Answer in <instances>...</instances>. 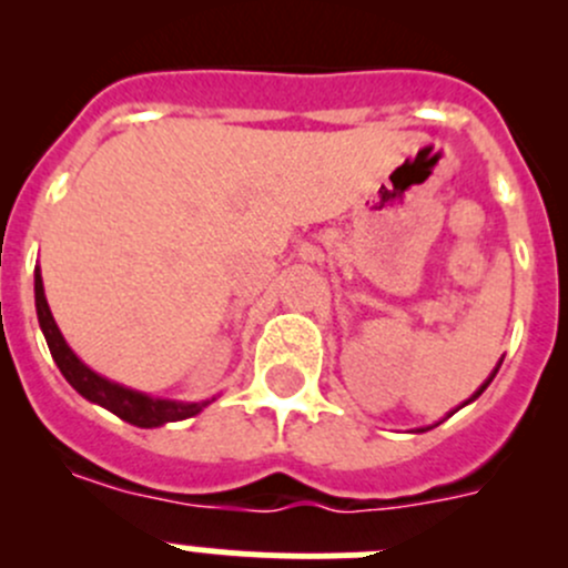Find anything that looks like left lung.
<instances>
[{"instance_id": "8db88e82", "label": "left lung", "mask_w": 568, "mask_h": 568, "mask_svg": "<svg viewBox=\"0 0 568 568\" xmlns=\"http://www.w3.org/2000/svg\"><path fill=\"white\" fill-rule=\"evenodd\" d=\"M497 368H500V363H497ZM497 368H495V371H491V376H489V379H486V382H484V385H480V387H478V390H475V393H473V398H469V400H475V398H478V395H480V393H484V390H486V387H489V382H491V379H495ZM469 400H464V404H469ZM420 432H426V428H420Z\"/></svg>"}]
</instances>
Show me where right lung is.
Wrapping results in <instances>:
<instances>
[{
	"instance_id": "add662e5",
	"label": "right lung",
	"mask_w": 568,
	"mask_h": 568,
	"mask_svg": "<svg viewBox=\"0 0 568 568\" xmlns=\"http://www.w3.org/2000/svg\"><path fill=\"white\" fill-rule=\"evenodd\" d=\"M36 311L40 329H43L45 343H49V352L54 357L57 368L62 371V376L68 379V385L73 387L79 395H84L93 404L104 406V409L118 415L120 420L131 423V426L140 428H156L164 426V423L186 420V417H194L197 412H203V406H209L211 400H170V398H151L145 393L129 390V387L118 385V382H109L104 376H99L95 371H90L77 354L71 352V346L62 337L60 326L54 324V316L49 311V302H45L43 294V280H40V268H36Z\"/></svg>"
}]
</instances>
